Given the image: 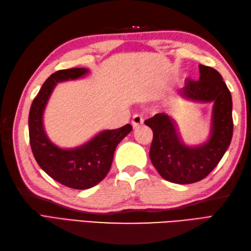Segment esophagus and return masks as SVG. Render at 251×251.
I'll list each match as a JSON object with an SVG mask.
<instances>
[{
  "instance_id": "obj_1",
  "label": "esophagus",
  "mask_w": 251,
  "mask_h": 251,
  "mask_svg": "<svg viewBox=\"0 0 251 251\" xmlns=\"http://www.w3.org/2000/svg\"><path fill=\"white\" fill-rule=\"evenodd\" d=\"M142 124H143L142 116L141 115H138V114L134 115V117H132V120H131L132 127H134V128H138V127L141 126Z\"/></svg>"
}]
</instances>
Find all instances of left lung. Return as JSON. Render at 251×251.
<instances>
[{"label": "left lung", "mask_w": 251, "mask_h": 251, "mask_svg": "<svg viewBox=\"0 0 251 251\" xmlns=\"http://www.w3.org/2000/svg\"><path fill=\"white\" fill-rule=\"evenodd\" d=\"M199 81L185 82L178 96L197 103H212L210 128L200 145H185L172 115L157 113L145 122L153 131L150 158L165 180L190 184L204 179L225 155L233 136L232 96L221 74L200 65Z\"/></svg>", "instance_id": "1"}]
</instances>
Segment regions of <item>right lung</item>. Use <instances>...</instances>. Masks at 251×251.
Returning <instances> with one entry per match:
<instances>
[{
	"label": "right lung",
	"instance_id": "right-lung-1",
	"mask_svg": "<svg viewBox=\"0 0 251 251\" xmlns=\"http://www.w3.org/2000/svg\"><path fill=\"white\" fill-rule=\"evenodd\" d=\"M88 73L89 70L85 68L52 73L34 98L29 113L30 145L36 163L50 177L76 190L93 188L104 179L117 145L132 130L129 124L121 128L101 130L83 145L70 149L60 148L50 141L44 127V112L56 85L75 81Z\"/></svg>",
	"mask_w": 251,
	"mask_h": 251
}]
</instances>
